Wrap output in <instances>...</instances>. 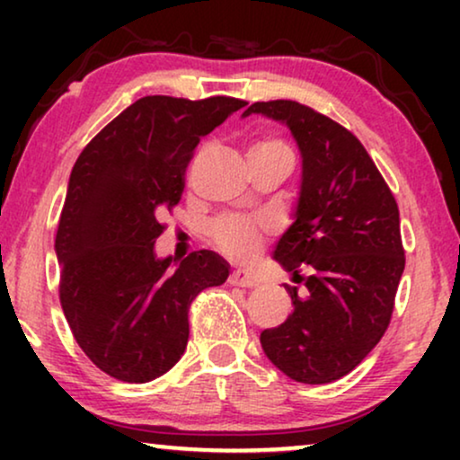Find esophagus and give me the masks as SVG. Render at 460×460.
<instances>
[{"label": "esophagus", "instance_id": "obj_1", "mask_svg": "<svg viewBox=\"0 0 460 460\" xmlns=\"http://www.w3.org/2000/svg\"><path fill=\"white\" fill-rule=\"evenodd\" d=\"M230 285L234 287H244V288H253L257 287V279L253 274L249 272V270H232L230 274Z\"/></svg>", "mask_w": 460, "mask_h": 460}]
</instances>
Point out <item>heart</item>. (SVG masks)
<instances>
[{"label": "heart", "mask_w": 460, "mask_h": 460, "mask_svg": "<svg viewBox=\"0 0 460 460\" xmlns=\"http://www.w3.org/2000/svg\"><path fill=\"white\" fill-rule=\"evenodd\" d=\"M287 148L280 140L268 137V140L257 142L251 150H276ZM213 241L217 243L219 249L232 257H244L260 244L261 238V226L253 222V219L241 217V216H224L211 226Z\"/></svg>", "instance_id": "heart-1"}]
</instances>
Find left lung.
<instances>
[{"instance_id":"1","label":"left lung","mask_w":460,"mask_h":460,"mask_svg":"<svg viewBox=\"0 0 460 460\" xmlns=\"http://www.w3.org/2000/svg\"><path fill=\"white\" fill-rule=\"evenodd\" d=\"M249 115L287 125L301 155L293 224L272 257L305 288L285 285L293 312L261 332L263 354L293 381H337L381 341L392 318L406 261L398 205L367 148L332 119L293 100L255 102Z\"/></svg>"}]
</instances>
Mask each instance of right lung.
I'll list each match as a JSON object with an SVG mask.
<instances>
[{
    "label": "right lung",
    "mask_w": 460,
    "mask_h": 460,
    "mask_svg": "<svg viewBox=\"0 0 460 460\" xmlns=\"http://www.w3.org/2000/svg\"><path fill=\"white\" fill-rule=\"evenodd\" d=\"M244 100L146 96L84 148L68 178L56 257L60 304L75 341L106 375L146 383L165 375L188 343V307L230 266L213 251L156 257L159 213L180 203L200 137Z\"/></svg>",
    "instance_id": "add662e5"
}]
</instances>
